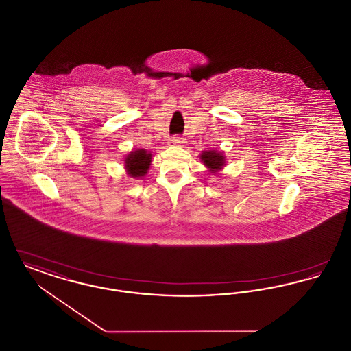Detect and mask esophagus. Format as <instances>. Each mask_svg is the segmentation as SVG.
Masks as SVG:
<instances>
[{"instance_id": "obj_1", "label": "esophagus", "mask_w": 351, "mask_h": 351, "mask_svg": "<svg viewBox=\"0 0 351 351\" xmlns=\"http://www.w3.org/2000/svg\"><path fill=\"white\" fill-rule=\"evenodd\" d=\"M169 143L172 145V146H183L184 139L183 138H180V136H172L171 139H169Z\"/></svg>"}]
</instances>
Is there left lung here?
Here are the masks:
<instances>
[{
    "label": "left lung",
    "instance_id": "8db88e82",
    "mask_svg": "<svg viewBox=\"0 0 351 351\" xmlns=\"http://www.w3.org/2000/svg\"><path fill=\"white\" fill-rule=\"evenodd\" d=\"M200 159L202 165L208 168V172L212 175H218L226 165V158L223 152L213 150V149L202 151L200 154Z\"/></svg>",
    "mask_w": 351,
    "mask_h": 351
}]
</instances>
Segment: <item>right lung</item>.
Segmentation results:
<instances>
[{
    "instance_id": "right-lung-1",
    "label": "right lung",
    "mask_w": 351,
    "mask_h": 351,
    "mask_svg": "<svg viewBox=\"0 0 351 351\" xmlns=\"http://www.w3.org/2000/svg\"><path fill=\"white\" fill-rule=\"evenodd\" d=\"M152 152L145 149L130 151L125 158L126 173L133 179H142L150 169Z\"/></svg>"
}]
</instances>
